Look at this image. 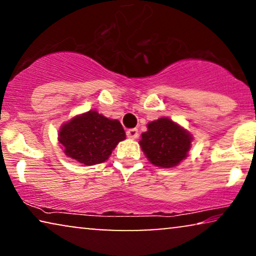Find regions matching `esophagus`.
<instances>
[{"mask_svg":"<svg viewBox=\"0 0 256 256\" xmlns=\"http://www.w3.org/2000/svg\"><path fill=\"white\" fill-rule=\"evenodd\" d=\"M126 134H127V136L129 138H132V140H135V138H138V130L136 128H132V129H128L127 130V132H126Z\"/></svg>","mask_w":256,"mask_h":256,"instance_id":"34e87169","label":"esophagus"}]
</instances>
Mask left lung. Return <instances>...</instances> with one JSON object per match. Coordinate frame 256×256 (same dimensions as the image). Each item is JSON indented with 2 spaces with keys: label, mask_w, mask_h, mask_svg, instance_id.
<instances>
[{
  "label": "left lung",
  "mask_w": 256,
  "mask_h": 256,
  "mask_svg": "<svg viewBox=\"0 0 256 256\" xmlns=\"http://www.w3.org/2000/svg\"><path fill=\"white\" fill-rule=\"evenodd\" d=\"M140 146L152 164L171 168L186 157L191 136L170 118H160L148 124V132H142Z\"/></svg>",
  "instance_id": "1"
}]
</instances>
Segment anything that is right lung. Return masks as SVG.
<instances>
[{"label":"right lung","mask_w":256,"mask_h":256,"mask_svg":"<svg viewBox=\"0 0 256 256\" xmlns=\"http://www.w3.org/2000/svg\"><path fill=\"white\" fill-rule=\"evenodd\" d=\"M126 138L118 120H110L96 110L73 118L59 132V142L71 158L85 166L102 163L113 149Z\"/></svg>","instance_id":"1"}]
</instances>
